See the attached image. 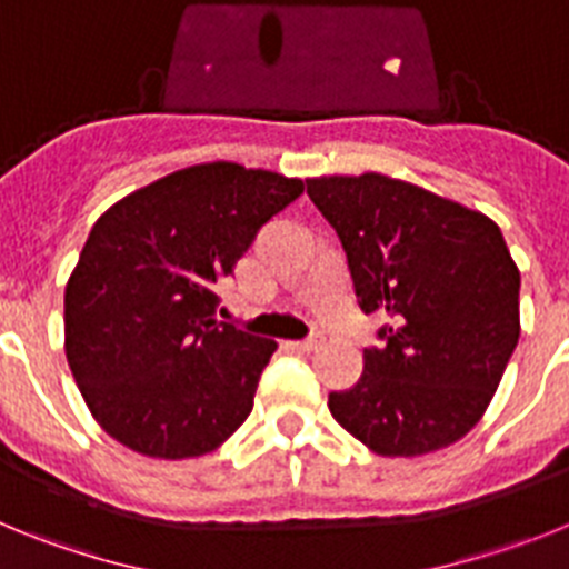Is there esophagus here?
<instances>
[{"mask_svg": "<svg viewBox=\"0 0 569 569\" xmlns=\"http://www.w3.org/2000/svg\"><path fill=\"white\" fill-rule=\"evenodd\" d=\"M321 336H310V339H301V341H293L296 350H301V353H310V350H319L321 347Z\"/></svg>", "mask_w": 569, "mask_h": 569, "instance_id": "esophagus-1", "label": "esophagus"}]
</instances>
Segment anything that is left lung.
I'll use <instances>...</instances> for the list:
<instances>
[{"label":"left lung","mask_w":569,"mask_h":569,"mask_svg":"<svg viewBox=\"0 0 569 569\" xmlns=\"http://www.w3.org/2000/svg\"><path fill=\"white\" fill-rule=\"evenodd\" d=\"M308 196L339 233L361 310L393 319L330 413L390 459L450 447L479 425L519 345L521 276L499 224L381 173L308 179Z\"/></svg>","instance_id":"left-lung-1"}]
</instances>
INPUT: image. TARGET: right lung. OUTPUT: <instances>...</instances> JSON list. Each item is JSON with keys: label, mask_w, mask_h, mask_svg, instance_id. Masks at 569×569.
<instances>
[{"label": "right lung", "mask_w": 569, "mask_h": 569, "mask_svg": "<svg viewBox=\"0 0 569 569\" xmlns=\"http://www.w3.org/2000/svg\"><path fill=\"white\" fill-rule=\"evenodd\" d=\"M301 179L208 162L110 204L64 288V353L108 436L150 459H196L253 410L273 339L216 319L219 279Z\"/></svg>", "instance_id": "1"}]
</instances>
